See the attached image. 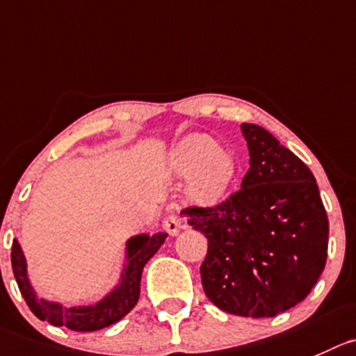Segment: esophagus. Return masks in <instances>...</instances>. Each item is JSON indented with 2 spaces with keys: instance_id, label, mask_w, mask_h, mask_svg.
<instances>
[{
  "instance_id": "obj_1",
  "label": "esophagus",
  "mask_w": 356,
  "mask_h": 356,
  "mask_svg": "<svg viewBox=\"0 0 356 356\" xmlns=\"http://www.w3.org/2000/svg\"><path fill=\"white\" fill-rule=\"evenodd\" d=\"M162 227H164L165 232H168L169 236H172V238H175V236L180 234V231H181V220L178 218L176 215H169V216H165L164 222H162Z\"/></svg>"
}]
</instances>
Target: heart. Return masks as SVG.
Returning <instances> with one entry per match:
<instances>
[{
    "label": "heart",
    "instance_id": "obj_1",
    "mask_svg": "<svg viewBox=\"0 0 356 356\" xmlns=\"http://www.w3.org/2000/svg\"><path fill=\"white\" fill-rule=\"evenodd\" d=\"M172 176L188 179L185 197L188 204L213 208L227 199L239 172L234 152L218 148L208 134H188L172 147L165 157Z\"/></svg>",
    "mask_w": 356,
    "mask_h": 356
}]
</instances>
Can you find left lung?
Wrapping results in <instances>:
<instances>
[{"label": "left lung", "instance_id": "1", "mask_svg": "<svg viewBox=\"0 0 356 356\" xmlns=\"http://www.w3.org/2000/svg\"><path fill=\"white\" fill-rule=\"evenodd\" d=\"M250 169L213 209H185L208 238L202 289L225 313L270 318L307 297L327 262L328 218L311 169L257 124H241Z\"/></svg>", "mask_w": 356, "mask_h": 356}]
</instances>
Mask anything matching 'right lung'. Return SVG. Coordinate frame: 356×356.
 Masks as SVG:
<instances>
[{
    "mask_svg": "<svg viewBox=\"0 0 356 356\" xmlns=\"http://www.w3.org/2000/svg\"><path fill=\"white\" fill-rule=\"evenodd\" d=\"M165 238H168L165 232H155V234L141 232L131 236L125 241L124 262L117 283L96 302L66 307L56 300L42 299L29 280L28 260L24 257L22 246L17 239H13L12 245L13 276L24 300L40 320L49 321L54 327H67L76 332H94L117 323L136 306L140 299L141 273L145 264L164 245Z\"/></svg>",
    "mask_w": 356,
    "mask_h": 356,
    "instance_id": "right-lung-1",
    "label": "right lung"
}]
</instances>
